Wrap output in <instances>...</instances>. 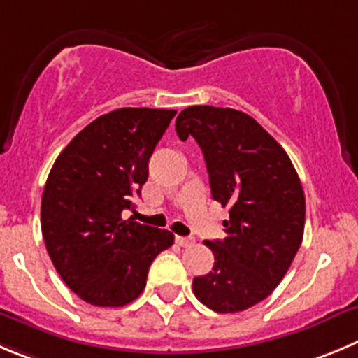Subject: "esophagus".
<instances>
[{
  "instance_id": "34e87169",
  "label": "esophagus",
  "mask_w": 358,
  "mask_h": 358,
  "mask_svg": "<svg viewBox=\"0 0 358 358\" xmlns=\"http://www.w3.org/2000/svg\"><path fill=\"white\" fill-rule=\"evenodd\" d=\"M176 243L182 247H190L194 243V238H190V236H176Z\"/></svg>"
}]
</instances>
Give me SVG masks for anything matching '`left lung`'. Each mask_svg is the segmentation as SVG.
<instances>
[{
    "mask_svg": "<svg viewBox=\"0 0 358 358\" xmlns=\"http://www.w3.org/2000/svg\"><path fill=\"white\" fill-rule=\"evenodd\" d=\"M175 127L182 141H198L212 198L229 208L226 238L205 240L212 272L194 277L192 292L215 313H240L265 300L295 258L306 222L302 183L285 148L245 113L192 106Z\"/></svg>",
    "mask_w": 358,
    "mask_h": 358,
    "instance_id": "obj_1",
    "label": "left lung"
}]
</instances>
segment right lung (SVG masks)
I'll list each match as a JSON object with an SVG mask.
<instances>
[{"instance_id": "1", "label": "right lung", "mask_w": 358, "mask_h": 358, "mask_svg": "<svg viewBox=\"0 0 358 358\" xmlns=\"http://www.w3.org/2000/svg\"><path fill=\"white\" fill-rule=\"evenodd\" d=\"M176 111L122 108L99 116L65 146L43 187L40 222L51 262L79 299L122 307L146 286L168 229L125 219L148 162Z\"/></svg>"}]
</instances>
